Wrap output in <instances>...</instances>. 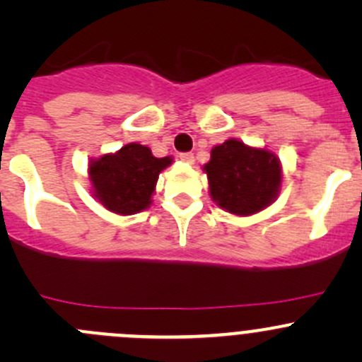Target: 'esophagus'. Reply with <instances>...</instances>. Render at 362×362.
Masks as SVG:
<instances>
[{
  "mask_svg": "<svg viewBox=\"0 0 362 362\" xmlns=\"http://www.w3.org/2000/svg\"><path fill=\"white\" fill-rule=\"evenodd\" d=\"M178 159L187 164H192L194 163V154H191V152H182V154H178Z\"/></svg>",
  "mask_w": 362,
  "mask_h": 362,
  "instance_id": "34e87169",
  "label": "esophagus"
}]
</instances>
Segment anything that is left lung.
I'll return each instance as SVG.
<instances>
[{
    "instance_id": "obj_1",
    "label": "left lung",
    "mask_w": 362,
    "mask_h": 362,
    "mask_svg": "<svg viewBox=\"0 0 362 362\" xmlns=\"http://www.w3.org/2000/svg\"><path fill=\"white\" fill-rule=\"evenodd\" d=\"M211 198L224 210L250 215L268 206L279 194L282 170L275 154L228 140L211 151L204 164Z\"/></svg>"
}]
</instances>
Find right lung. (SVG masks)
Instances as JSON below:
<instances>
[{
	"label": "right lung",
	"instance_id": "right-lung-1",
	"mask_svg": "<svg viewBox=\"0 0 362 362\" xmlns=\"http://www.w3.org/2000/svg\"><path fill=\"white\" fill-rule=\"evenodd\" d=\"M168 164L171 158H154L148 147L127 144L117 154L90 163L94 196L115 214L141 211L151 204L159 173Z\"/></svg>",
	"mask_w": 362,
	"mask_h": 362
}]
</instances>
